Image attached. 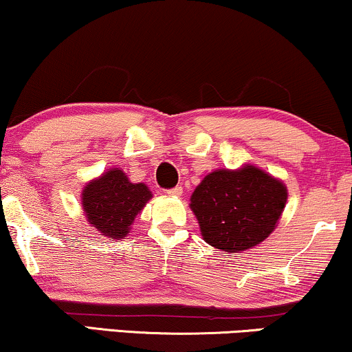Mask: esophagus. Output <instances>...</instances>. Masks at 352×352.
<instances>
[{
  "mask_svg": "<svg viewBox=\"0 0 352 352\" xmlns=\"http://www.w3.org/2000/svg\"><path fill=\"white\" fill-rule=\"evenodd\" d=\"M165 193L170 195V197H180V195L184 193V188H182V187H173L170 190H167V192H165Z\"/></svg>",
  "mask_w": 352,
  "mask_h": 352,
  "instance_id": "obj_1",
  "label": "esophagus"
}]
</instances>
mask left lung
Returning a JSON list of instances; mask_svg holds the SVG:
<instances>
[{"mask_svg": "<svg viewBox=\"0 0 352 352\" xmlns=\"http://www.w3.org/2000/svg\"><path fill=\"white\" fill-rule=\"evenodd\" d=\"M287 198L289 190L282 180L244 164L236 170L208 173L190 197V208L205 243L224 252H241L269 238Z\"/></svg>", "mask_w": 352, "mask_h": 352, "instance_id": "8db88e82", "label": "left lung"}]
</instances>
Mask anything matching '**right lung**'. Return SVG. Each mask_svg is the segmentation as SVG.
Segmentation results:
<instances>
[{
	"label": "right lung",
	"mask_w": 352,
	"mask_h": 352,
	"mask_svg": "<svg viewBox=\"0 0 352 352\" xmlns=\"http://www.w3.org/2000/svg\"><path fill=\"white\" fill-rule=\"evenodd\" d=\"M152 198L146 184H133L120 167H113L85 184L82 208L88 224L104 238L124 239L134 218Z\"/></svg>",
	"instance_id": "obj_1"
}]
</instances>
